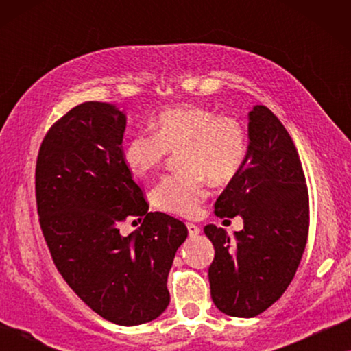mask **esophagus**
<instances>
[{
	"instance_id": "1",
	"label": "esophagus",
	"mask_w": 351,
	"mask_h": 351,
	"mask_svg": "<svg viewBox=\"0 0 351 351\" xmlns=\"http://www.w3.org/2000/svg\"><path fill=\"white\" fill-rule=\"evenodd\" d=\"M186 228H189V234L191 238H195V237H198V234L201 233V228L198 227V225H195V223H186Z\"/></svg>"
}]
</instances>
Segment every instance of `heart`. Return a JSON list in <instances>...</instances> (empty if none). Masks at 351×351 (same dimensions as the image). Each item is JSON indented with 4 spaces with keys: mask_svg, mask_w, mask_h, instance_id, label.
I'll list each match as a JSON object with an SVG mask.
<instances>
[{
    "mask_svg": "<svg viewBox=\"0 0 351 351\" xmlns=\"http://www.w3.org/2000/svg\"><path fill=\"white\" fill-rule=\"evenodd\" d=\"M156 132L141 131L123 147V161L134 176L160 169L172 152H182V171L165 176L152 191L153 204L165 213L193 217L208 196V179L228 184L246 161L247 134L232 114L203 105H179L155 118Z\"/></svg>",
    "mask_w": 351,
    "mask_h": 351,
    "instance_id": "1",
    "label": "heart"
}]
</instances>
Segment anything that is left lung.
Listing matches in <instances>:
<instances>
[{
    "label": "left lung",
    "instance_id": "obj_1",
    "mask_svg": "<svg viewBox=\"0 0 351 351\" xmlns=\"http://www.w3.org/2000/svg\"><path fill=\"white\" fill-rule=\"evenodd\" d=\"M214 209L220 219L241 215L244 228L230 238L214 223L204 227L215 249L209 267L210 297L222 313L252 318L291 285L310 227L299 153L280 118L265 105L249 112L246 161Z\"/></svg>",
    "mask_w": 351,
    "mask_h": 351
}]
</instances>
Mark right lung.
<instances>
[{
    "label": "right lung",
    "instance_id": "obj_1",
    "mask_svg": "<svg viewBox=\"0 0 351 351\" xmlns=\"http://www.w3.org/2000/svg\"><path fill=\"white\" fill-rule=\"evenodd\" d=\"M126 114L112 104L76 105L52 124L38 152L36 208L54 265L75 294L119 326L155 319L169 305L167 275L189 230L148 213L123 161ZM128 217L141 228L123 237Z\"/></svg>",
    "mask_w": 351,
    "mask_h": 351
}]
</instances>
